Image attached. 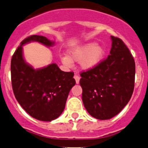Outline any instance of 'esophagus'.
Returning <instances> with one entry per match:
<instances>
[{"instance_id":"1","label":"esophagus","mask_w":148,"mask_h":148,"mask_svg":"<svg viewBox=\"0 0 148 148\" xmlns=\"http://www.w3.org/2000/svg\"><path fill=\"white\" fill-rule=\"evenodd\" d=\"M74 78L75 79L76 83H77V84H79V79H80L79 76L77 75V74H75V75L74 76Z\"/></svg>"}]
</instances>
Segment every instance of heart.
Masks as SVG:
<instances>
[{
	"instance_id": "obj_1",
	"label": "heart",
	"mask_w": 148,
	"mask_h": 148,
	"mask_svg": "<svg viewBox=\"0 0 148 148\" xmlns=\"http://www.w3.org/2000/svg\"><path fill=\"white\" fill-rule=\"evenodd\" d=\"M104 53L103 47L97 45L95 42H90L72 50L69 53V56L62 57L61 60L67 66L72 65L73 61L80 62L83 69H90L100 62Z\"/></svg>"
}]
</instances>
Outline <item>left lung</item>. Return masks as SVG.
<instances>
[{
  "label": "left lung",
  "mask_w": 148,
  "mask_h": 148,
  "mask_svg": "<svg viewBox=\"0 0 148 148\" xmlns=\"http://www.w3.org/2000/svg\"><path fill=\"white\" fill-rule=\"evenodd\" d=\"M110 55L93 68L80 73L82 101L94 118L107 120L122 110L132 95L135 62L120 38L111 36Z\"/></svg>",
  "instance_id": "left-lung-1"
}]
</instances>
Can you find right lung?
Listing matches in <instances>:
<instances>
[{"label":"right lung","instance_id":"right-lung-1","mask_svg":"<svg viewBox=\"0 0 148 148\" xmlns=\"http://www.w3.org/2000/svg\"><path fill=\"white\" fill-rule=\"evenodd\" d=\"M38 41L46 46L54 42L40 35H31L21 41L11 61V84L20 106L32 117L43 121L58 118L65 108L71 87L76 84L74 72L63 71L56 64L34 69L23 58L22 45Z\"/></svg>","mask_w":148,"mask_h":148}]
</instances>
